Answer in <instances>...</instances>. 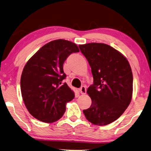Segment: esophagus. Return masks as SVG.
<instances>
[{"label": "esophagus", "instance_id": "1", "mask_svg": "<svg viewBox=\"0 0 151 151\" xmlns=\"http://www.w3.org/2000/svg\"><path fill=\"white\" fill-rule=\"evenodd\" d=\"M80 93L81 94H85L86 93V88L85 86H82V87L79 89Z\"/></svg>", "mask_w": 151, "mask_h": 151}]
</instances>
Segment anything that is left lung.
I'll list each match as a JSON object with an SVG mask.
<instances>
[{
  "mask_svg": "<svg viewBox=\"0 0 151 151\" xmlns=\"http://www.w3.org/2000/svg\"><path fill=\"white\" fill-rule=\"evenodd\" d=\"M79 47L94 79L87 90L92 104L83 110L84 115L94 125H108L117 119L131 101L133 78L129 62L107 44L90 43Z\"/></svg>",
  "mask_w": 151,
  "mask_h": 151,
  "instance_id": "8db88e82",
  "label": "left lung"
}]
</instances>
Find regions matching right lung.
<instances>
[{
  "mask_svg": "<svg viewBox=\"0 0 151 151\" xmlns=\"http://www.w3.org/2000/svg\"><path fill=\"white\" fill-rule=\"evenodd\" d=\"M78 52L75 43L55 40L40 48L25 64L21 77L22 97L37 119L57 121L63 115L66 104L74 99L73 91L62 82L66 77L63 65L70 54Z\"/></svg>",
  "mask_w": 151,
  "mask_h": 151,
  "instance_id": "1",
  "label": "right lung"
}]
</instances>
